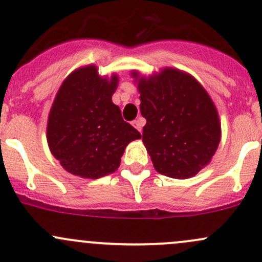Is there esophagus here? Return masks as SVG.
I'll use <instances>...</instances> for the list:
<instances>
[{
  "label": "esophagus",
  "mask_w": 262,
  "mask_h": 262,
  "mask_svg": "<svg viewBox=\"0 0 262 262\" xmlns=\"http://www.w3.org/2000/svg\"><path fill=\"white\" fill-rule=\"evenodd\" d=\"M143 125H144V119H143V118H138V119H136L133 122V126L136 129H138L140 133H142V130H143Z\"/></svg>",
  "instance_id": "1"
}]
</instances>
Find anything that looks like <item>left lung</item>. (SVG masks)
I'll use <instances>...</instances> for the list:
<instances>
[{
	"mask_svg": "<svg viewBox=\"0 0 262 262\" xmlns=\"http://www.w3.org/2000/svg\"><path fill=\"white\" fill-rule=\"evenodd\" d=\"M146 119L143 143L155 170L188 179L210 163L219 146V113L205 88L191 74L165 67L149 77L132 71Z\"/></svg>",
	"mask_w": 262,
	"mask_h": 262,
	"instance_id": "left-lung-1",
	"label": "left lung"
}]
</instances>
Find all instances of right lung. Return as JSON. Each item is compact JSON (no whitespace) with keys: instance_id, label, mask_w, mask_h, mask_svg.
Masks as SVG:
<instances>
[{"instance_id":"obj_1","label":"right lung","mask_w":262,"mask_h":262,"mask_svg":"<svg viewBox=\"0 0 262 262\" xmlns=\"http://www.w3.org/2000/svg\"><path fill=\"white\" fill-rule=\"evenodd\" d=\"M119 78L99 76L88 64L63 80L47 120V143L52 155L68 173L98 179L117 170L126 145L140 133L123 120L112 102Z\"/></svg>"}]
</instances>
